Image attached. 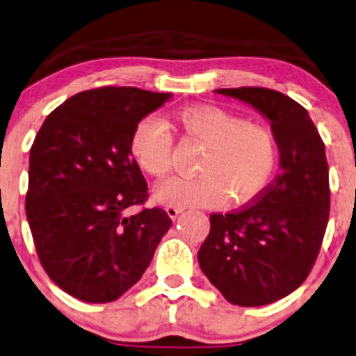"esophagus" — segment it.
<instances>
[{"instance_id":"obj_1","label":"esophagus","mask_w":356,"mask_h":356,"mask_svg":"<svg viewBox=\"0 0 356 356\" xmlns=\"http://www.w3.org/2000/svg\"><path fill=\"white\" fill-rule=\"evenodd\" d=\"M165 211H168V215H169V217H170V218H172V220H175V218H177V217H179V215H181V213H182V211H184V209H182V207H175V205H168V207H165Z\"/></svg>"}]
</instances>
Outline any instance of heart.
Returning <instances> with one entry per match:
<instances>
[{
  "label": "heart",
  "mask_w": 356,
  "mask_h": 356,
  "mask_svg": "<svg viewBox=\"0 0 356 356\" xmlns=\"http://www.w3.org/2000/svg\"><path fill=\"white\" fill-rule=\"evenodd\" d=\"M172 123L207 146L192 179L174 177L156 187L157 202L175 207H220L256 199L271 182L277 168V145L271 129L218 106L195 105L175 111ZM172 138L157 118L141 120L134 128L129 151L134 163L151 177L170 169Z\"/></svg>",
  "instance_id": "1"
}]
</instances>
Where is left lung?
<instances>
[{
  "label": "left lung",
  "mask_w": 356,
  "mask_h": 356,
  "mask_svg": "<svg viewBox=\"0 0 356 356\" xmlns=\"http://www.w3.org/2000/svg\"><path fill=\"white\" fill-rule=\"evenodd\" d=\"M264 116L279 149L271 186L253 205L210 215L199 264L228 302L259 307L286 298L305 281L328 222V165L316 124L284 93L259 87L218 88Z\"/></svg>",
  "instance_id": "obj_1"
}]
</instances>
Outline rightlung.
<instances>
[{"instance_id": "right-lung-1", "label": "right lung", "mask_w": 356, "mask_h": 356, "mask_svg": "<svg viewBox=\"0 0 356 356\" xmlns=\"http://www.w3.org/2000/svg\"><path fill=\"white\" fill-rule=\"evenodd\" d=\"M172 98L134 87L74 95L40 126L29 152L26 215L40 264L80 300H116L141 279L172 225L145 204L147 184L129 145L136 124Z\"/></svg>"}]
</instances>
